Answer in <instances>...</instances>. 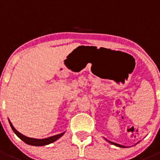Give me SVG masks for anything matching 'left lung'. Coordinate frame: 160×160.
Here are the masks:
<instances>
[{
  "mask_svg": "<svg viewBox=\"0 0 160 160\" xmlns=\"http://www.w3.org/2000/svg\"><path fill=\"white\" fill-rule=\"evenodd\" d=\"M106 140L107 141V142H110V143H111V144H113V145H115V146H117V147H118V148H125V147L124 146H122V145H120V144H118V143H115V142H111V141H109V140H107V138H105Z\"/></svg>",
  "mask_w": 160,
  "mask_h": 160,
  "instance_id": "obj_1",
  "label": "left lung"
}]
</instances>
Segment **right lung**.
<instances>
[{
	"mask_svg": "<svg viewBox=\"0 0 160 160\" xmlns=\"http://www.w3.org/2000/svg\"><path fill=\"white\" fill-rule=\"evenodd\" d=\"M9 122V124L11 126V128L13 131V132L19 137L22 141L25 142V143L29 144V145H32V146H45V145H48L49 143H52V142H55L56 140H58L59 138L62 136L63 135L65 134V132L61 133L59 135H53V136L49 137V138H42V139H38V138H29V137H26L25 135H23L22 134H21L20 132H18L15 128H13V126L12 124L11 123L10 121H8Z\"/></svg>",
	"mask_w": 160,
	"mask_h": 160,
	"instance_id": "add662e5",
	"label": "right lung"
}]
</instances>
